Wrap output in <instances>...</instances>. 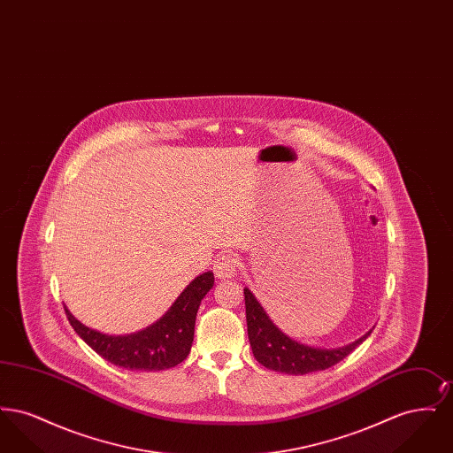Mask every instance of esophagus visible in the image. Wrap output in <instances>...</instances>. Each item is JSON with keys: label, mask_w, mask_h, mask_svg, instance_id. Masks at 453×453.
I'll return each instance as SVG.
<instances>
[{"label": "esophagus", "mask_w": 453, "mask_h": 453, "mask_svg": "<svg viewBox=\"0 0 453 453\" xmlns=\"http://www.w3.org/2000/svg\"><path fill=\"white\" fill-rule=\"evenodd\" d=\"M239 270V258L236 255H222L214 263L217 279H233Z\"/></svg>", "instance_id": "obj_1"}]
</instances>
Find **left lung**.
<instances>
[{
	"label": "left lung",
	"mask_w": 453,
	"mask_h": 453,
	"mask_svg": "<svg viewBox=\"0 0 453 453\" xmlns=\"http://www.w3.org/2000/svg\"><path fill=\"white\" fill-rule=\"evenodd\" d=\"M244 305L248 338L255 358L268 370L288 375H305L336 365L357 346L362 345L373 331L372 327L353 343L338 348L303 345L301 342L287 336L280 327L273 324L250 288H244Z\"/></svg>",
	"instance_id": "obj_1"
}]
</instances>
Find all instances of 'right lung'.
I'll return each instance as SVG.
<instances>
[{"label": "right lung", "instance_id": "right-lung-1", "mask_svg": "<svg viewBox=\"0 0 453 453\" xmlns=\"http://www.w3.org/2000/svg\"><path fill=\"white\" fill-rule=\"evenodd\" d=\"M212 287V272L198 275L156 323L130 334L111 336L91 329L80 323L65 305V316L80 338L110 364L127 370L157 372L176 366L188 357L196 311Z\"/></svg>", "mask_w": 453, "mask_h": 453}]
</instances>
